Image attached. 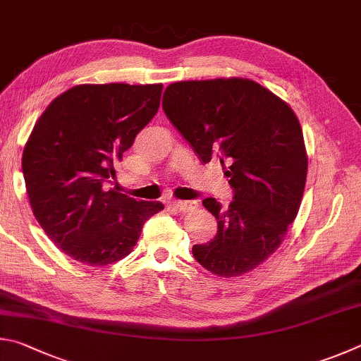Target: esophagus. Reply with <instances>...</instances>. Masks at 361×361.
<instances>
[{"label": "esophagus", "mask_w": 361, "mask_h": 361, "mask_svg": "<svg viewBox=\"0 0 361 361\" xmlns=\"http://www.w3.org/2000/svg\"><path fill=\"white\" fill-rule=\"evenodd\" d=\"M195 206H197L195 201H173V207L179 212H188L190 209H193Z\"/></svg>", "instance_id": "1"}]
</instances>
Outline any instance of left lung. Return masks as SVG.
Masks as SVG:
<instances>
[{
    "mask_svg": "<svg viewBox=\"0 0 361 361\" xmlns=\"http://www.w3.org/2000/svg\"><path fill=\"white\" fill-rule=\"evenodd\" d=\"M163 111L201 163H222L233 188L228 207L203 201L217 235L193 245L195 260L217 276L249 273L274 254L300 209L307 155L298 118L268 88L239 78L171 84Z\"/></svg>",
    "mask_w": 361,
    "mask_h": 361,
    "instance_id": "obj_1",
    "label": "left lung"
}]
</instances>
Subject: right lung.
Masks as SVG:
<instances>
[{"mask_svg": "<svg viewBox=\"0 0 361 361\" xmlns=\"http://www.w3.org/2000/svg\"><path fill=\"white\" fill-rule=\"evenodd\" d=\"M161 84L75 85L31 131L22 171L31 209L56 247L90 267L122 260L145 220L164 209L112 190L111 177L160 107Z\"/></svg>", "mask_w": 361, "mask_h": 361, "instance_id": "1", "label": "right lung"}]
</instances>
